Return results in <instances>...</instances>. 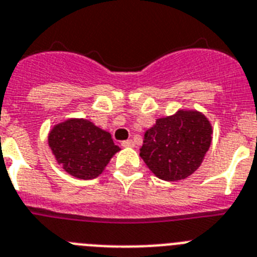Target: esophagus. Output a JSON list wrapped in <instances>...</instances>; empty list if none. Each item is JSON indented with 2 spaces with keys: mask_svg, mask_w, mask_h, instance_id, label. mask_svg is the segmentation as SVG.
<instances>
[{
  "mask_svg": "<svg viewBox=\"0 0 257 257\" xmlns=\"http://www.w3.org/2000/svg\"><path fill=\"white\" fill-rule=\"evenodd\" d=\"M122 147H133L135 146V142L132 141V140H126V141L121 142Z\"/></svg>",
  "mask_w": 257,
  "mask_h": 257,
  "instance_id": "1",
  "label": "esophagus"
}]
</instances>
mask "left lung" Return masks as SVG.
Here are the masks:
<instances>
[{
	"mask_svg": "<svg viewBox=\"0 0 257 257\" xmlns=\"http://www.w3.org/2000/svg\"><path fill=\"white\" fill-rule=\"evenodd\" d=\"M212 132L204 113L178 110L173 115L156 119L145 132L140 156L160 180H185L202 164L211 146Z\"/></svg>",
	"mask_w": 257,
	"mask_h": 257,
	"instance_id": "1",
	"label": "left lung"
}]
</instances>
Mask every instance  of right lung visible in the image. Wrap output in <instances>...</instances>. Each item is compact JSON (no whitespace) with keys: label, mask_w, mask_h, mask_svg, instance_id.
Segmentation results:
<instances>
[{"label":"right lung","mask_w":257,"mask_h":257,"mask_svg":"<svg viewBox=\"0 0 257 257\" xmlns=\"http://www.w3.org/2000/svg\"><path fill=\"white\" fill-rule=\"evenodd\" d=\"M48 144L58 164L80 180L98 177L120 151L108 132L81 117L55 124L49 132Z\"/></svg>","instance_id":"1"}]
</instances>
